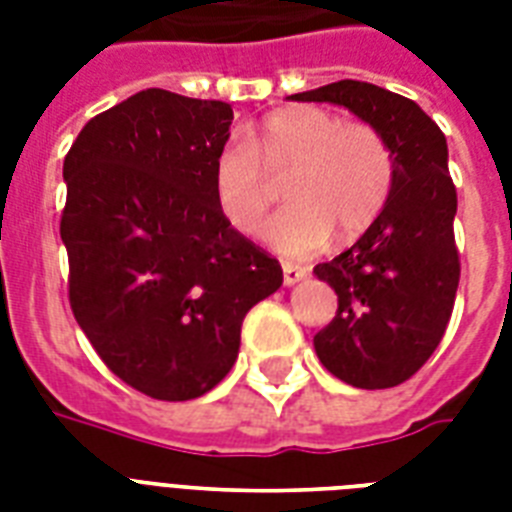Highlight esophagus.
<instances>
[{"mask_svg": "<svg viewBox=\"0 0 512 512\" xmlns=\"http://www.w3.org/2000/svg\"><path fill=\"white\" fill-rule=\"evenodd\" d=\"M281 271H284V287H295V284H300L303 279H308V268H303V265H295V263H284L281 265Z\"/></svg>", "mask_w": 512, "mask_h": 512, "instance_id": "obj_1", "label": "esophagus"}]
</instances>
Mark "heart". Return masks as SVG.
I'll return each mask as SVG.
<instances>
[{"mask_svg": "<svg viewBox=\"0 0 512 512\" xmlns=\"http://www.w3.org/2000/svg\"><path fill=\"white\" fill-rule=\"evenodd\" d=\"M287 180L292 201L263 231L281 255L305 257L327 247L332 231L356 239L380 217L393 191V154L366 122H342L319 106H289L257 132L233 135L215 156L212 191L223 217L241 233H255Z\"/></svg>", "mask_w": 512, "mask_h": 512, "instance_id": "b5f03b06", "label": "heart"}]
</instances>
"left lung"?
<instances>
[{"label":"left lung","mask_w":512,"mask_h":512,"mask_svg":"<svg viewBox=\"0 0 512 512\" xmlns=\"http://www.w3.org/2000/svg\"><path fill=\"white\" fill-rule=\"evenodd\" d=\"M292 100L348 108L393 154L380 217L353 247L313 268L337 292V316L313 337L321 364L353 388H393L433 356L460 284L444 132L414 100L369 82L342 79Z\"/></svg>","instance_id":"1"}]
</instances>
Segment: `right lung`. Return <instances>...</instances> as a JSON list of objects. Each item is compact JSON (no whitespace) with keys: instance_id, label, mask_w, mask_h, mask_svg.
Instances as JSON below:
<instances>
[{"instance_id":"1","label":"right lung","mask_w":512,"mask_h":512,"mask_svg":"<svg viewBox=\"0 0 512 512\" xmlns=\"http://www.w3.org/2000/svg\"><path fill=\"white\" fill-rule=\"evenodd\" d=\"M233 108L143 90L84 124L63 162L68 300L111 372L159 401L212 390L281 265L233 231L212 191Z\"/></svg>"}]
</instances>
